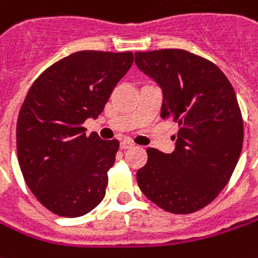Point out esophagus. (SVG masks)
Segmentation results:
<instances>
[{
    "label": "esophagus",
    "mask_w": 258,
    "mask_h": 258,
    "mask_svg": "<svg viewBox=\"0 0 258 258\" xmlns=\"http://www.w3.org/2000/svg\"><path fill=\"white\" fill-rule=\"evenodd\" d=\"M133 145H134L133 141H130V140H124V141L120 143V148H121V150H127V148H131Z\"/></svg>",
    "instance_id": "1"
}]
</instances>
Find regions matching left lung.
Segmentation results:
<instances>
[{"instance_id":"obj_1","label":"left lung","mask_w":258,"mask_h":258,"mask_svg":"<svg viewBox=\"0 0 258 258\" xmlns=\"http://www.w3.org/2000/svg\"><path fill=\"white\" fill-rule=\"evenodd\" d=\"M136 63L162 87L161 117L179 128L172 154L147 150L138 186L165 212H198L223 190L240 158L244 128L236 93L215 63L183 49L137 52Z\"/></svg>"}]
</instances>
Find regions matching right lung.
<instances>
[{"mask_svg":"<svg viewBox=\"0 0 258 258\" xmlns=\"http://www.w3.org/2000/svg\"><path fill=\"white\" fill-rule=\"evenodd\" d=\"M133 62V52L79 50L43 70L26 94L17 121L19 168L57 216H83L106 195L120 143L86 136L83 122L101 114Z\"/></svg>","mask_w":258,"mask_h":258,"instance_id":"1","label":"right lung"}]
</instances>
